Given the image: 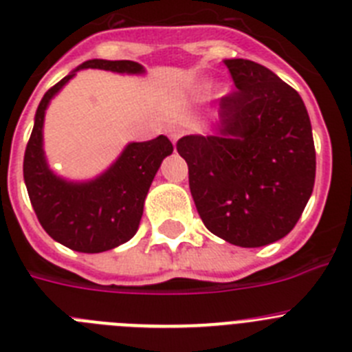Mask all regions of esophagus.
Segmentation results:
<instances>
[{
	"mask_svg": "<svg viewBox=\"0 0 352 352\" xmlns=\"http://www.w3.org/2000/svg\"><path fill=\"white\" fill-rule=\"evenodd\" d=\"M182 135H183V133H182V130H179V129H170L169 130V138H170V141H173V142L178 141Z\"/></svg>",
	"mask_w": 352,
	"mask_h": 352,
	"instance_id": "esophagus-1",
	"label": "esophagus"
}]
</instances>
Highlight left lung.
Masks as SVG:
<instances>
[{
	"label": "left lung",
	"instance_id": "1",
	"mask_svg": "<svg viewBox=\"0 0 352 352\" xmlns=\"http://www.w3.org/2000/svg\"><path fill=\"white\" fill-rule=\"evenodd\" d=\"M236 89L220 98V135L176 144L208 231L264 247L292 231L316 182L312 126L301 96L250 60H223Z\"/></svg>",
	"mask_w": 352,
	"mask_h": 352
}]
</instances>
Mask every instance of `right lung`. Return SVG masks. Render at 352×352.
I'll list each match as a JSON object with an SVG mask.
<instances>
[{"mask_svg": "<svg viewBox=\"0 0 352 352\" xmlns=\"http://www.w3.org/2000/svg\"><path fill=\"white\" fill-rule=\"evenodd\" d=\"M79 68L142 72L141 65L129 60H89ZM74 76L63 77L43 95L24 153L23 173L31 206L45 232L72 250L98 254L125 243L138 232L149 185L162 160L173 153V142L166 135L132 142L107 173L88 183H68L54 176L43 158V116L49 100Z\"/></svg>", "mask_w": 352, "mask_h": 352, "instance_id": "obj_1", "label": "right lung"}]
</instances>
